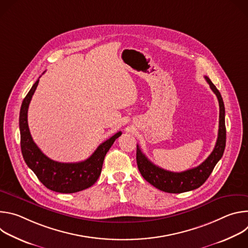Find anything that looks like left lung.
<instances>
[{"label":"left lung","instance_id":"obj_1","mask_svg":"<svg viewBox=\"0 0 248 248\" xmlns=\"http://www.w3.org/2000/svg\"><path fill=\"white\" fill-rule=\"evenodd\" d=\"M209 83L210 88L213 91L219 101L220 116H219V131L217 142L214 150L209 157L199 166L181 172H173L166 170L156 165L140 150L137 145L136 162L141 175L156 188L169 193H182L190 191L201 186L213 171L216 164L222 158L226 147V124H225V106L221 93L212 83L208 77H204Z\"/></svg>","mask_w":248,"mask_h":248}]
</instances>
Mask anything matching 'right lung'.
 Wrapping results in <instances>:
<instances>
[{"mask_svg":"<svg viewBox=\"0 0 248 248\" xmlns=\"http://www.w3.org/2000/svg\"><path fill=\"white\" fill-rule=\"evenodd\" d=\"M36 80L23 99L19 113L20 147L26 165L36 174L38 180L49 189L60 193H75L93 186L101 173L104 158L122 135L117 132L104 141L85 161L78 163H60L51 160L33 141L27 123V111L31 98L37 88Z\"/></svg>","mask_w":248,"mask_h":248,"instance_id":"add662e5","label":"right lung"}]
</instances>
